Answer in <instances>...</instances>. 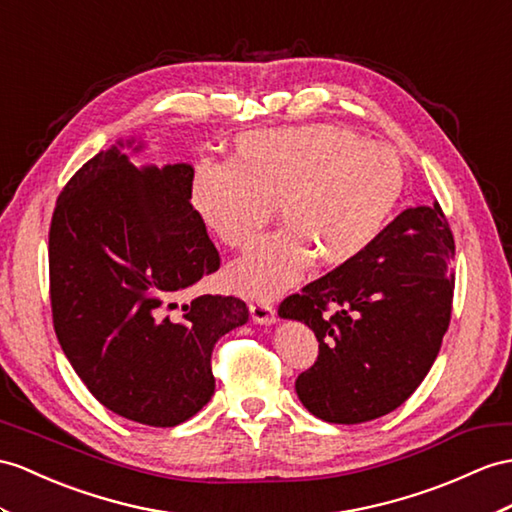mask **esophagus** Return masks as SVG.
I'll return each instance as SVG.
<instances>
[{
  "instance_id": "1",
  "label": "esophagus",
  "mask_w": 512,
  "mask_h": 512,
  "mask_svg": "<svg viewBox=\"0 0 512 512\" xmlns=\"http://www.w3.org/2000/svg\"><path fill=\"white\" fill-rule=\"evenodd\" d=\"M249 313H252V319L260 326H271V323H276V308L267 302H256V304H249Z\"/></svg>"
}]
</instances>
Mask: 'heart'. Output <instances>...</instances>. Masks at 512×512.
<instances>
[{"label": "heart", "mask_w": 512, "mask_h": 512, "mask_svg": "<svg viewBox=\"0 0 512 512\" xmlns=\"http://www.w3.org/2000/svg\"><path fill=\"white\" fill-rule=\"evenodd\" d=\"M406 189L404 160L393 147L336 126L243 134L230 165L202 160L189 204L199 223L232 249L252 245L276 204L284 228L228 269V284L271 299L319 267L354 263L389 226Z\"/></svg>", "instance_id": "1"}]
</instances>
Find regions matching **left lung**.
Returning <instances> with one entry per match:
<instances>
[{
    "label": "left lung",
    "instance_id": "1",
    "mask_svg": "<svg viewBox=\"0 0 512 512\" xmlns=\"http://www.w3.org/2000/svg\"><path fill=\"white\" fill-rule=\"evenodd\" d=\"M452 260L441 206L406 208L354 263L284 299L278 315L304 321L319 341L317 363L295 380L308 413L350 426L415 393L450 326Z\"/></svg>",
    "mask_w": 512,
    "mask_h": 512
}]
</instances>
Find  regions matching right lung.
<instances>
[{
    "mask_svg": "<svg viewBox=\"0 0 512 512\" xmlns=\"http://www.w3.org/2000/svg\"><path fill=\"white\" fill-rule=\"evenodd\" d=\"M143 149L141 139H121L62 189L49 228V293L62 352L95 400L171 428L213 397L210 354L249 310L232 295L180 306L219 269V252L189 204L193 167H134L130 156Z\"/></svg>",
    "mask_w": 512,
    "mask_h": 512,
    "instance_id": "obj_1",
    "label": "right lung"
}]
</instances>
